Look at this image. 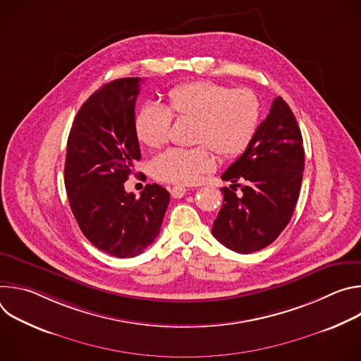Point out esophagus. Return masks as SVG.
I'll return each mask as SVG.
<instances>
[{
  "label": "esophagus",
  "mask_w": 361,
  "mask_h": 361,
  "mask_svg": "<svg viewBox=\"0 0 361 361\" xmlns=\"http://www.w3.org/2000/svg\"><path fill=\"white\" fill-rule=\"evenodd\" d=\"M170 192H171V195H173L174 198H181V197L185 195L187 188L183 187V185H174V187L170 190Z\"/></svg>",
  "instance_id": "1"
}]
</instances>
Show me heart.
I'll list each match as a JSON object with an SVG mask.
<instances>
[{
  "mask_svg": "<svg viewBox=\"0 0 361 361\" xmlns=\"http://www.w3.org/2000/svg\"><path fill=\"white\" fill-rule=\"evenodd\" d=\"M167 107L145 104L135 117L138 140L160 148L169 141L173 117L195 120L194 144L190 149L171 148L149 166L152 177L171 184H195L210 173L216 161L210 149L224 160L238 157L250 145L260 123V102L248 88H230L213 81H192L167 92Z\"/></svg>",
  "mask_w": 361,
  "mask_h": 361,
  "instance_id": "b5f03b06",
  "label": "heart"
}]
</instances>
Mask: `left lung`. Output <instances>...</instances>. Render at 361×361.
I'll use <instances>...</instances> for the list:
<instances>
[{
  "label": "left lung",
  "mask_w": 361,
  "mask_h": 361,
  "mask_svg": "<svg viewBox=\"0 0 361 361\" xmlns=\"http://www.w3.org/2000/svg\"><path fill=\"white\" fill-rule=\"evenodd\" d=\"M302 171L301 131L287 102L277 97L250 145L221 174L233 184L221 188L224 202L213 223V235L241 254L271 244L294 213ZM238 179L246 180L241 196L235 194Z\"/></svg>",
  "instance_id": "1"
}]
</instances>
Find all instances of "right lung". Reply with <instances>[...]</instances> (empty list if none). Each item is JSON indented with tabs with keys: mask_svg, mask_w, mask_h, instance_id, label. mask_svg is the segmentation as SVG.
Instances as JSON below:
<instances>
[{
	"mask_svg": "<svg viewBox=\"0 0 361 361\" xmlns=\"http://www.w3.org/2000/svg\"><path fill=\"white\" fill-rule=\"evenodd\" d=\"M140 82L120 78L97 90L78 110L67 141L71 212L92 245L120 259L154 243L170 202L159 184H147L140 198L124 188L141 159L134 113Z\"/></svg>",
	"mask_w": 361,
	"mask_h": 361,
	"instance_id": "obj_1",
	"label": "right lung"
}]
</instances>
